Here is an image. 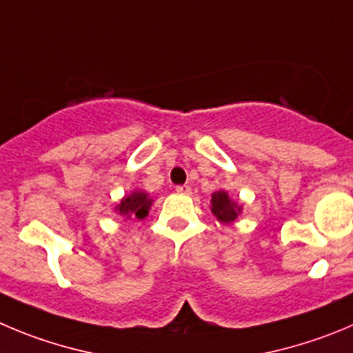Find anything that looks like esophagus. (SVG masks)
I'll return each mask as SVG.
<instances>
[{
    "label": "esophagus",
    "mask_w": 353,
    "mask_h": 353,
    "mask_svg": "<svg viewBox=\"0 0 353 353\" xmlns=\"http://www.w3.org/2000/svg\"><path fill=\"white\" fill-rule=\"evenodd\" d=\"M177 193H183V195H188V193H192V188L188 186V184H183V186L176 188Z\"/></svg>",
    "instance_id": "obj_1"
}]
</instances>
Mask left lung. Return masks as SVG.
<instances>
[{"instance_id": "left-lung-1", "label": "left lung", "mask_w": 353, "mask_h": 353, "mask_svg": "<svg viewBox=\"0 0 353 353\" xmlns=\"http://www.w3.org/2000/svg\"><path fill=\"white\" fill-rule=\"evenodd\" d=\"M239 207L228 199L226 192H216L212 195V214L223 223L235 221L239 216Z\"/></svg>"}]
</instances>
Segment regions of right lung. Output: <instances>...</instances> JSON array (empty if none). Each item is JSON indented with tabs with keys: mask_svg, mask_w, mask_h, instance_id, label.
<instances>
[{
	"mask_svg": "<svg viewBox=\"0 0 353 353\" xmlns=\"http://www.w3.org/2000/svg\"><path fill=\"white\" fill-rule=\"evenodd\" d=\"M151 202L153 200L148 199L146 193L143 192H134L130 196L121 200L120 205L117 207L120 210V214L127 217H137V219H143L148 216V210H150Z\"/></svg>",
	"mask_w": 353,
	"mask_h": 353,
	"instance_id": "add662e5",
	"label": "right lung"
}]
</instances>
